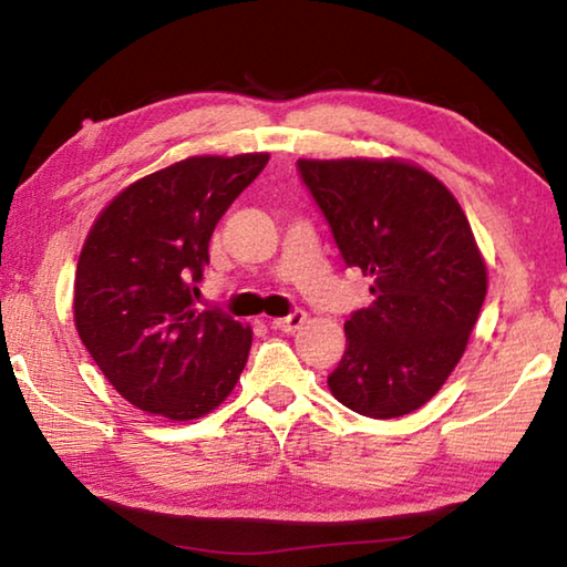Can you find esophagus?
<instances>
[{"instance_id": "34e87169", "label": "esophagus", "mask_w": 567, "mask_h": 567, "mask_svg": "<svg viewBox=\"0 0 567 567\" xmlns=\"http://www.w3.org/2000/svg\"><path fill=\"white\" fill-rule=\"evenodd\" d=\"M305 320H307V312L305 310H295L290 315H285V318L272 320V328L280 330V332H295V330L302 328Z\"/></svg>"}]
</instances>
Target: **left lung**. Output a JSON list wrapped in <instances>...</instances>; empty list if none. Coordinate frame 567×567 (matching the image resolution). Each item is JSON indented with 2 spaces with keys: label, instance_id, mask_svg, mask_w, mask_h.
<instances>
[{
  "label": "left lung",
  "instance_id": "8db88e82",
  "mask_svg": "<svg viewBox=\"0 0 567 567\" xmlns=\"http://www.w3.org/2000/svg\"><path fill=\"white\" fill-rule=\"evenodd\" d=\"M344 262L370 275V307L344 322L330 392L360 415L417 410L463 358L487 292L467 217L443 182L405 159H297Z\"/></svg>",
  "mask_w": 567,
  "mask_h": 567
}]
</instances>
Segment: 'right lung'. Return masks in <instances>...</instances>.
<instances>
[{"instance_id":"right-lung-1","label":"right lung","mask_w":567,"mask_h":567,"mask_svg":"<svg viewBox=\"0 0 567 567\" xmlns=\"http://www.w3.org/2000/svg\"><path fill=\"white\" fill-rule=\"evenodd\" d=\"M267 159V152L179 159L124 187L90 227L74 275V328L134 408L197 420L243 375L249 324L197 312L192 292L219 217Z\"/></svg>"}]
</instances>
